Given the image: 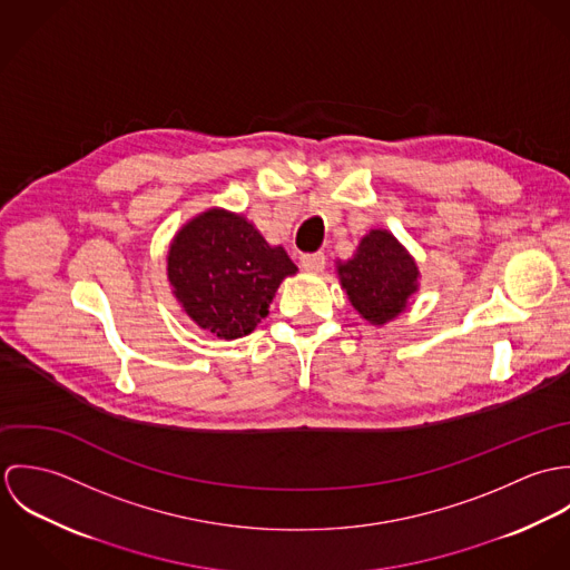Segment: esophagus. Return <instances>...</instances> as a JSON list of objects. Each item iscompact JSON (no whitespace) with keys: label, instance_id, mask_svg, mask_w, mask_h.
I'll return each instance as SVG.
<instances>
[{"label":"esophagus","instance_id":"esophagus-1","mask_svg":"<svg viewBox=\"0 0 570 570\" xmlns=\"http://www.w3.org/2000/svg\"><path fill=\"white\" fill-rule=\"evenodd\" d=\"M325 265L326 258L323 252H312V254H303L301 256V267L305 272H323Z\"/></svg>","mask_w":570,"mask_h":570}]
</instances>
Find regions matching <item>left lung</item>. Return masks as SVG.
<instances>
[{"label":"left lung","instance_id":"obj_1","mask_svg":"<svg viewBox=\"0 0 570 570\" xmlns=\"http://www.w3.org/2000/svg\"><path fill=\"white\" fill-rule=\"evenodd\" d=\"M351 305L375 325L400 316L416 292L419 269L406 249L386 230L362 239L355 256L337 267Z\"/></svg>","mask_w":570,"mask_h":570}]
</instances>
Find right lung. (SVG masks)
<instances>
[{
	"label": "right lung",
	"mask_w": 570,
	"mask_h": 570,
	"mask_svg": "<svg viewBox=\"0 0 570 570\" xmlns=\"http://www.w3.org/2000/svg\"><path fill=\"white\" fill-rule=\"evenodd\" d=\"M296 269L242 215L217 208L184 226L168 252V281L184 312L224 340L252 333Z\"/></svg>",
	"instance_id": "1"
}]
</instances>
